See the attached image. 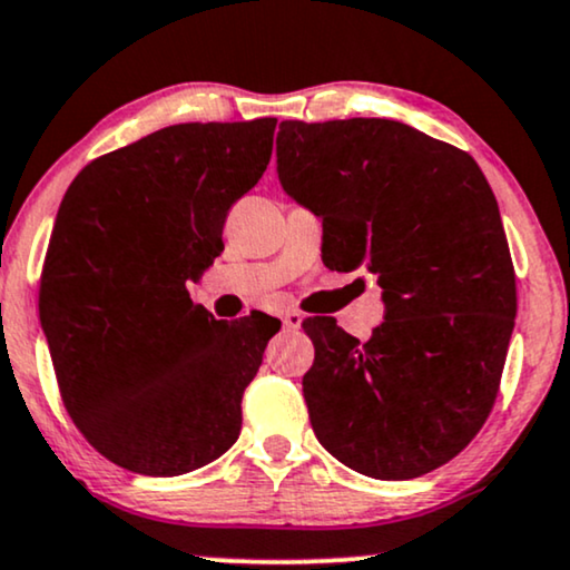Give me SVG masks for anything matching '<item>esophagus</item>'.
<instances>
[{"instance_id":"obj_1","label":"esophagus","mask_w":570,"mask_h":570,"mask_svg":"<svg viewBox=\"0 0 570 570\" xmlns=\"http://www.w3.org/2000/svg\"><path fill=\"white\" fill-rule=\"evenodd\" d=\"M302 318H305V315H302L299 309H286V313H284V326L289 328V331H297L302 326Z\"/></svg>"}]
</instances>
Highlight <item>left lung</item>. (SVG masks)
<instances>
[{
  "mask_svg": "<svg viewBox=\"0 0 570 570\" xmlns=\"http://www.w3.org/2000/svg\"><path fill=\"white\" fill-rule=\"evenodd\" d=\"M276 155L284 191L323 220L326 265L373 273L386 305L368 342L302 323L315 436L363 476H423L465 450L500 392L515 271L494 194L471 155L400 120H284Z\"/></svg>",
  "mask_w": 570,
  "mask_h": 570,
  "instance_id": "1",
  "label": "left lung"
}]
</instances>
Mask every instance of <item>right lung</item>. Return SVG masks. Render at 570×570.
Returning a JSON list of instances; mask_svg holds the SVG:
<instances>
[{"mask_svg": "<svg viewBox=\"0 0 570 570\" xmlns=\"http://www.w3.org/2000/svg\"><path fill=\"white\" fill-rule=\"evenodd\" d=\"M273 131L276 118L160 128L91 160L65 191L41 326L78 431L126 471L181 476L239 439L244 389L281 321H215L186 284L223 252Z\"/></svg>", "mask_w": 570, "mask_h": 570, "instance_id": "right-lung-1", "label": "right lung"}]
</instances>
